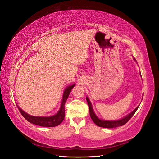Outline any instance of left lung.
Listing matches in <instances>:
<instances>
[{
  "label": "left lung",
  "mask_w": 159,
  "mask_h": 159,
  "mask_svg": "<svg viewBox=\"0 0 159 159\" xmlns=\"http://www.w3.org/2000/svg\"><path fill=\"white\" fill-rule=\"evenodd\" d=\"M87 103H88L89 108L90 116V118L92 119L93 121L98 126H101V127H103V128H108V129L115 128V127H118V126H120L125 125L126 122H127L131 119V117L134 115V114L136 112V111H137V110L138 109V108L139 107V106H138L132 112L130 113L129 115L125 116V118H123V119H122L119 120H116V121H107V120H100L98 118L96 115H95L94 112L93 111V109L91 103H90L89 99L87 97Z\"/></svg>",
  "instance_id": "obj_1"
}]
</instances>
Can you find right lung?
<instances>
[{
  "label": "right lung",
  "mask_w": 159,
  "mask_h": 159,
  "mask_svg": "<svg viewBox=\"0 0 159 159\" xmlns=\"http://www.w3.org/2000/svg\"><path fill=\"white\" fill-rule=\"evenodd\" d=\"M75 87V84L69 86L64 91L63 94L62 104L59 111H58L55 115L49 116V117H42V116H30L26 114L25 112L22 111L20 108L17 107L21 115L25 119L29 121L30 123H33L36 125H39L40 126H45V127H53V126H58L60 125L65 119V105L66 100L69 97V95L71 91V90Z\"/></svg>",
  "instance_id": "obj_1"
}]
</instances>
